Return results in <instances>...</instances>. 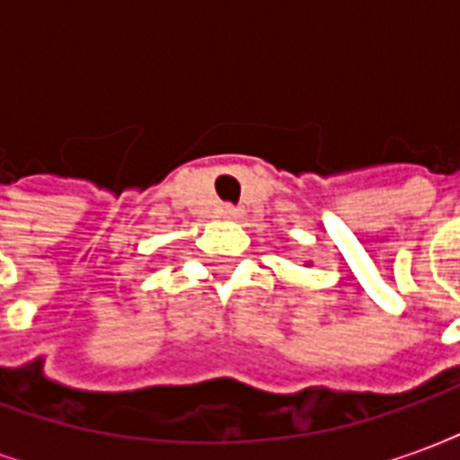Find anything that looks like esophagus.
<instances>
[{
  "instance_id": "1",
  "label": "esophagus",
  "mask_w": 460,
  "mask_h": 460,
  "mask_svg": "<svg viewBox=\"0 0 460 460\" xmlns=\"http://www.w3.org/2000/svg\"><path fill=\"white\" fill-rule=\"evenodd\" d=\"M221 217H224V219H241V217H243V209H239V207H234V204H224V207H221Z\"/></svg>"
}]
</instances>
